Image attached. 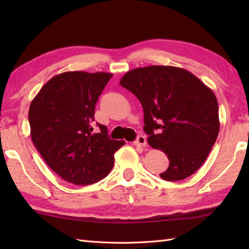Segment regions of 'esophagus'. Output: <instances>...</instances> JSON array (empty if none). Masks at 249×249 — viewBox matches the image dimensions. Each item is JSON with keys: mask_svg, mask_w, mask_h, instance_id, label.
Returning <instances> with one entry per match:
<instances>
[{"mask_svg": "<svg viewBox=\"0 0 249 249\" xmlns=\"http://www.w3.org/2000/svg\"><path fill=\"white\" fill-rule=\"evenodd\" d=\"M134 143H135V145L144 147V146L146 145V138H145V136L139 135L138 138H137V140L134 142Z\"/></svg>", "mask_w": 249, "mask_h": 249, "instance_id": "1", "label": "esophagus"}]
</instances>
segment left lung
Returning a JSON list of instances; mask_svg holds the SVG:
<instances>
[{"label":"left lung","instance_id":"obj_1","mask_svg":"<svg viewBox=\"0 0 249 249\" xmlns=\"http://www.w3.org/2000/svg\"><path fill=\"white\" fill-rule=\"evenodd\" d=\"M140 100L147 142L168 156L160 177L179 181L203 165L219 131L218 104L212 89L183 68L152 65L127 71L120 80Z\"/></svg>","mask_w":249,"mask_h":249}]
</instances>
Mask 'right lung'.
Returning a JSON list of instances; mask_svg holds the SVG:
<instances>
[{"label":"right lung","instance_id":"add662e5","mask_svg":"<svg viewBox=\"0 0 249 249\" xmlns=\"http://www.w3.org/2000/svg\"><path fill=\"white\" fill-rule=\"evenodd\" d=\"M113 75L66 71L40 89L29 110L31 138L47 165L75 185L96 183L109 174L124 141L109 139L105 125L93 133L95 105Z\"/></svg>","mask_w":249,"mask_h":249}]
</instances>
